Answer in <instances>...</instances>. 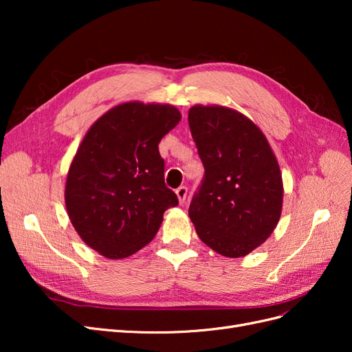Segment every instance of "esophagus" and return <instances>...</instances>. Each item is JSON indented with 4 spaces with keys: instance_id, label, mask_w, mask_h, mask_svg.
Masks as SVG:
<instances>
[{
    "instance_id": "obj_1",
    "label": "esophagus",
    "mask_w": 352,
    "mask_h": 352,
    "mask_svg": "<svg viewBox=\"0 0 352 352\" xmlns=\"http://www.w3.org/2000/svg\"><path fill=\"white\" fill-rule=\"evenodd\" d=\"M186 194H188V188H186V186H179V188L176 189V195H177V198H179L180 204H184V202H185Z\"/></svg>"
}]
</instances>
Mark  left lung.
<instances>
[{"label": "left lung", "mask_w": 352, "mask_h": 352, "mask_svg": "<svg viewBox=\"0 0 352 352\" xmlns=\"http://www.w3.org/2000/svg\"><path fill=\"white\" fill-rule=\"evenodd\" d=\"M188 122L204 164L189 217L211 250L243 257L272 235L280 219L278 160L258 127L235 110L194 105Z\"/></svg>", "instance_id": "obj_1"}]
</instances>
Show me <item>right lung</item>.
<instances>
[{
  "label": "right lung",
  "instance_id": "obj_1",
  "mask_svg": "<svg viewBox=\"0 0 352 352\" xmlns=\"http://www.w3.org/2000/svg\"><path fill=\"white\" fill-rule=\"evenodd\" d=\"M180 119L173 105L124 102L85 135L67 173L66 208L83 242L104 257L140 251L179 204L164 184L158 144Z\"/></svg>",
  "mask_w": 352,
  "mask_h": 352
}]
</instances>
